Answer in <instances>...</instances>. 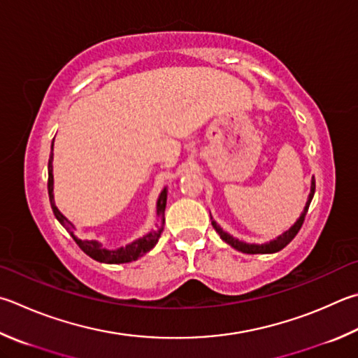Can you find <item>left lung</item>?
<instances>
[{"label":"left lung","instance_id":"1","mask_svg":"<svg viewBox=\"0 0 358 358\" xmlns=\"http://www.w3.org/2000/svg\"><path fill=\"white\" fill-rule=\"evenodd\" d=\"M313 196H315V177L311 178V187H310L308 200H307V203H305V208H303L301 216H299L296 222L292 224L287 231L282 233L280 236H277L275 239H272V241L264 243V244H249V243L239 241V239L233 238L231 235H229V233L220 229V227L216 224V220H213V217H211V224L214 227V230L219 233L220 239H222V241H225L229 245H231L233 249H236V250L243 252V253H249V255H255V253H275L278 250H282L283 247H287L292 241V239H294V236L297 235V231L301 230V227L303 224V219H305V214H307V211H308V206L311 203V199H313Z\"/></svg>","mask_w":358,"mask_h":358}]
</instances>
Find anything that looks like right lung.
Listing matches in <instances>:
<instances>
[{
    "label": "right lung",
    "mask_w": 358,
    "mask_h": 358,
    "mask_svg": "<svg viewBox=\"0 0 358 358\" xmlns=\"http://www.w3.org/2000/svg\"><path fill=\"white\" fill-rule=\"evenodd\" d=\"M53 187H55V178H53V144H51V153H50V159H48V196H50V203L51 208H53V213L56 219L59 220L61 225L66 229L71 238L75 239V243L80 245V249L89 255L90 258H94L95 262L100 263H108V264H119V263H129L134 262V259L141 258L142 255H145L147 252H150L155 245H157L158 239L161 236V231L164 229V211H166V201H167V187L161 191L158 201H157V216L161 219V225L158 230H152L150 233H147L136 241L127 244L125 247H119V249H105L101 245V243L95 241V239H80L75 235V225L70 222V220L64 216V214L57 210V206L55 203V194H53Z\"/></svg>",
    "instance_id": "right-lung-1"
}]
</instances>
